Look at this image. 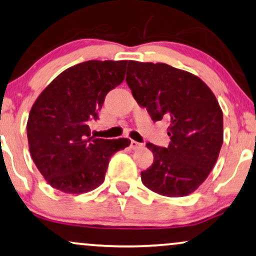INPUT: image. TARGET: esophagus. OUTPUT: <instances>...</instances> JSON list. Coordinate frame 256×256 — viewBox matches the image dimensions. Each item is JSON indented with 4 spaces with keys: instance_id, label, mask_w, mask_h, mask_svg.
<instances>
[{
    "instance_id": "1",
    "label": "esophagus",
    "mask_w": 256,
    "mask_h": 256,
    "mask_svg": "<svg viewBox=\"0 0 256 256\" xmlns=\"http://www.w3.org/2000/svg\"><path fill=\"white\" fill-rule=\"evenodd\" d=\"M143 146V144L142 143H138V142H136V140H131L130 142V148L132 150H137V149H140V148H142Z\"/></svg>"
}]
</instances>
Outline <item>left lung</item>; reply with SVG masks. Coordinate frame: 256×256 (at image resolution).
<instances>
[{
	"label": "left lung",
	"mask_w": 256,
	"mask_h": 256,
	"mask_svg": "<svg viewBox=\"0 0 256 256\" xmlns=\"http://www.w3.org/2000/svg\"><path fill=\"white\" fill-rule=\"evenodd\" d=\"M126 82L154 122L167 119V148L146 143L154 162L142 182L166 196H184L206 180L223 144V112L211 89L193 74L164 63L128 60Z\"/></svg>",
	"instance_id": "8db88e82"
}]
</instances>
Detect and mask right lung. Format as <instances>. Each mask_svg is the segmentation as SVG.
I'll use <instances>...</instances> for the list:
<instances>
[{"mask_svg": "<svg viewBox=\"0 0 256 256\" xmlns=\"http://www.w3.org/2000/svg\"><path fill=\"white\" fill-rule=\"evenodd\" d=\"M128 60H87L63 72L32 106L27 122L30 156L48 184L80 194L104 182L113 154L130 140L90 137L107 93L124 81Z\"/></svg>", "mask_w": 256, "mask_h": 256, "instance_id": "1", "label": "right lung"}]
</instances>
